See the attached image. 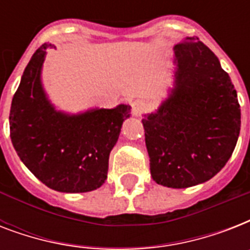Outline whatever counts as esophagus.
Returning <instances> with one entry per match:
<instances>
[{"label": "esophagus", "instance_id": "esophagus-1", "mask_svg": "<svg viewBox=\"0 0 250 250\" xmlns=\"http://www.w3.org/2000/svg\"><path fill=\"white\" fill-rule=\"evenodd\" d=\"M145 110V102L141 100H136L132 104V114L135 117H139L143 111Z\"/></svg>", "mask_w": 250, "mask_h": 250}]
</instances>
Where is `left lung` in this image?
<instances>
[{
	"mask_svg": "<svg viewBox=\"0 0 250 250\" xmlns=\"http://www.w3.org/2000/svg\"><path fill=\"white\" fill-rule=\"evenodd\" d=\"M174 53V88L156 113L144 115L143 125L153 180L188 188L208 182L227 164L241 113L229 74L198 37H186Z\"/></svg>",
	"mask_w": 250,
	"mask_h": 250,
	"instance_id": "left-lung-1",
	"label": "left lung"
}]
</instances>
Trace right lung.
Instances as JSON below:
<instances>
[{"mask_svg": "<svg viewBox=\"0 0 250 250\" xmlns=\"http://www.w3.org/2000/svg\"><path fill=\"white\" fill-rule=\"evenodd\" d=\"M42 44L27 64L10 109V137L21 162L46 187L64 193L100 188L107 178L128 105L85 113L57 111L41 84L46 49Z\"/></svg>", "mask_w": 250, "mask_h": 250, "instance_id": "obj_1", "label": "right lung"}]
</instances>
